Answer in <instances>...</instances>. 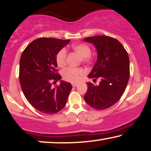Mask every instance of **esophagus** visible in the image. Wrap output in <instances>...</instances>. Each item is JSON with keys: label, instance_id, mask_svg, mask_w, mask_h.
I'll return each mask as SVG.
<instances>
[{"label": "esophagus", "instance_id": "obj_1", "mask_svg": "<svg viewBox=\"0 0 151 151\" xmlns=\"http://www.w3.org/2000/svg\"><path fill=\"white\" fill-rule=\"evenodd\" d=\"M72 86H73V87H76V86H78V83H75V82H73V83H71Z\"/></svg>", "mask_w": 151, "mask_h": 151}]
</instances>
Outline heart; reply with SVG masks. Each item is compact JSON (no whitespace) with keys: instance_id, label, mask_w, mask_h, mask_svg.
Wrapping results in <instances>:
<instances>
[{"instance_id":"b5f03b06","label":"heart","mask_w":151,"mask_h":151,"mask_svg":"<svg viewBox=\"0 0 151 151\" xmlns=\"http://www.w3.org/2000/svg\"><path fill=\"white\" fill-rule=\"evenodd\" d=\"M71 49L74 52L80 55L83 63L89 64L92 62L93 57L91 53V49L88 45L84 44V43H78V44L72 45ZM67 55V50L65 48L60 49L58 52L56 56H55V60H56V63L58 67H65L66 65ZM84 74H85V71L81 68L69 67L64 70L63 72L64 79L71 82H79Z\"/></svg>"}]
</instances>
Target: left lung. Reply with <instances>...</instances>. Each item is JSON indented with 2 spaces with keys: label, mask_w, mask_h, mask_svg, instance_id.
I'll return each instance as SVG.
<instances>
[{
  "label": "left lung",
  "mask_w": 151,
  "mask_h": 151,
  "mask_svg": "<svg viewBox=\"0 0 151 151\" xmlns=\"http://www.w3.org/2000/svg\"><path fill=\"white\" fill-rule=\"evenodd\" d=\"M84 41L94 45L98 59L88 77L100 79L98 85L87 82L84 96L87 104L98 110L108 109L118 102L124 92L130 76L129 58L117 39L107 36H91Z\"/></svg>",
  "instance_id": "8db88e82"
}]
</instances>
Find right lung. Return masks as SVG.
Returning <instances> with one entry per match:
<instances>
[{
  "label": "right lung",
  "mask_w": 151,
  "mask_h": 151,
  "mask_svg": "<svg viewBox=\"0 0 151 151\" xmlns=\"http://www.w3.org/2000/svg\"><path fill=\"white\" fill-rule=\"evenodd\" d=\"M70 40L40 38L24 49L20 59L19 80L22 92L31 105L47 114H55L66 105L71 83L61 81L55 56Z\"/></svg>",
  "instance_id": "obj_1"
}]
</instances>
